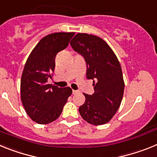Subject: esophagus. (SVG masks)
Listing matches in <instances>:
<instances>
[{"label":"esophagus","instance_id":"34e87169","mask_svg":"<svg viewBox=\"0 0 157 157\" xmlns=\"http://www.w3.org/2000/svg\"><path fill=\"white\" fill-rule=\"evenodd\" d=\"M72 93H73V94H77V93H78V91H77V90H72Z\"/></svg>","mask_w":157,"mask_h":157}]
</instances>
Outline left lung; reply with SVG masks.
<instances>
[{"instance_id": "1", "label": "left lung", "mask_w": 157, "mask_h": 157, "mask_svg": "<svg viewBox=\"0 0 157 157\" xmlns=\"http://www.w3.org/2000/svg\"><path fill=\"white\" fill-rule=\"evenodd\" d=\"M72 48L86 63V78L94 80V94H84L85 103L78 111L93 125L110 121L120 108L124 91L123 72L116 54L101 37L77 34L71 41Z\"/></svg>"}]
</instances>
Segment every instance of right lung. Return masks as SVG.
<instances>
[{"label":"right lung","instance_id":"obj_1","mask_svg":"<svg viewBox=\"0 0 157 157\" xmlns=\"http://www.w3.org/2000/svg\"><path fill=\"white\" fill-rule=\"evenodd\" d=\"M74 35L59 32L45 36L26 62L20 83L22 103L31 120L39 124L56 120L72 94L70 87L59 88L47 82L55 70L56 54L68 46Z\"/></svg>","mask_w":157,"mask_h":157}]
</instances>
